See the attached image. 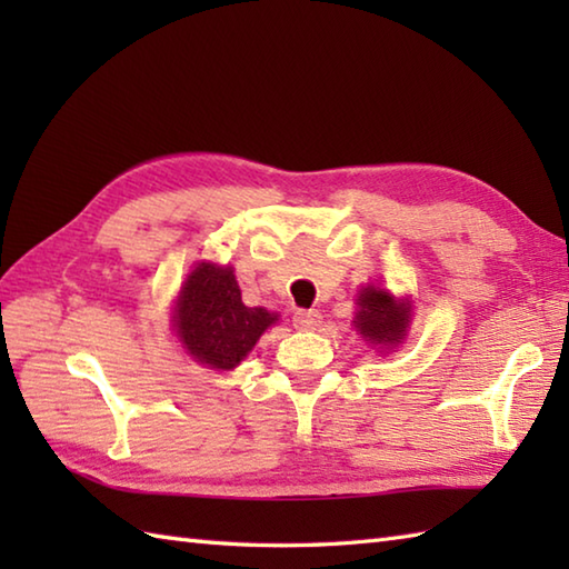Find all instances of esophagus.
Wrapping results in <instances>:
<instances>
[{
	"mask_svg": "<svg viewBox=\"0 0 569 569\" xmlns=\"http://www.w3.org/2000/svg\"><path fill=\"white\" fill-rule=\"evenodd\" d=\"M320 312L318 310H298L293 316V325L298 330H316L320 325Z\"/></svg>",
	"mask_w": 569,
	"mask_h": 569,
	"instance_id": "obj_1",
	"label": "esophagus"
}]
</instances>
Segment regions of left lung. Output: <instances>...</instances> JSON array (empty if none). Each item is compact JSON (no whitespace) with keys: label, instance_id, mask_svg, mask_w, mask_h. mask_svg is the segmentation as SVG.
I'll use <instances>...</instances> for the list:
<instances>
[{"label":"left lung","instance_id":"left-lung-1","mask_svg":"<svg viewBox=\"0 0 569 569\" xmlns=\"http://www.w3.org/2000/svg\"><path fill=\"white\" fill-rule=\"evenodd\" d=\"M359 310L355 316V328L373 345H398L408 328L410 308L408 303H396L393 296L383 288L367 286L359 293Z\"/></svg>","mask_w":569,"mask_h":569}]
</instances>
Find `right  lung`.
Masks as SVG:
<instances>
[{
  "label": "right lung",
  "mask_w": 569,
  "mask_h": 569,
  "mask_svg": "<svg viewBox=\"0 0 569 569\" xmlns=\"http://www.w3.org/2000/svg\"><path fill=\"white\" fill-rule=\"evenodd\" d=\"M276 322L263 308H247L229 266L200 263L176 306V330L188 355L212 369H234Z\"/></svg>",
  "instance_id": "right-lung-1"
}]
</instances>
